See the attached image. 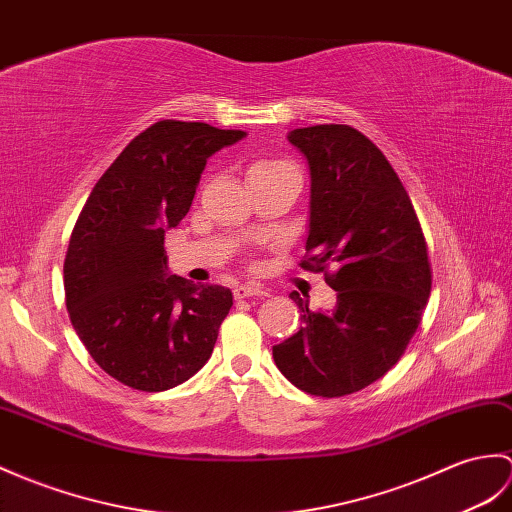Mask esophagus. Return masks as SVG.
Instances as JSON below:
<instances>
[{
  "label": "esophagus",
  "instance_id": "obj_1",
  "mask_svg": "<svg viewBox=\"0 0 512 512\" xmlns=\"http://www.w3.org/2000/svg\"><path fill=\"white\" fill-rule=\"evenodd\" d=\"M233 296L235 299H248V296L264 299V296H268V290L261 288V285H255V283H242V285H235Z\"/></svg>",
  "mask_w": 512,
  "mask_h": 512
}]
</instances>
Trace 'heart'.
<instances>
[{"label":"heart","instance_id":"heart-1","mask_svg":"<svg viewBox=\"0 0 512 512\" xmlns=\"http://www.w3.org/2000/svg\"><path fill=\"white\" fill-rule=\"evenodd\" d=\"M277 161H257V163H253L251 168H248V174L251 172H255V170H261V168H268V165H275Z\"/></svg>","mask_w":512,"mask_h":512}]
</instances>
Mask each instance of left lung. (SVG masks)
<instances>
[{
    "mask_svg": "<svg viewBox=\"0 0 512 512\" xmlns=\"http://www.w3.org/2000/svg\"><path fill=\"white\" fill-rule=\"evenodd\" d=\"M312 172L303 270L325 272L334 312L292 292L303 327L272 347L279 371L307 395L344 397L384 377L417 334L432 290L427 242L406 187L371 139L347 124L288 135Z\"/></svg>",
    "mask_w": 512,
    "mask_h": 512,
    "instance_id": "1",
    "label": "left lung"
}]
</instances>
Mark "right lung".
I'll return each instance as SVG.
<instances>
[{"label":"right lung","instance_id":"obj_1","mask_svg":"<svg viewBox=\"0 0 512 512\" xmlns=\"http://www.w3.org/2000/svg\"><path fill=\"white\" fill-rule=\"evenodd\" d=\"M244 130L161 120L95 183L69 237L63 283L78 338L104 373L161 392L198 373L233 294L165 272V231L181 222L213 152Z\"/></svg>","mask_w":512,"mask_h":512}]
</instances>
